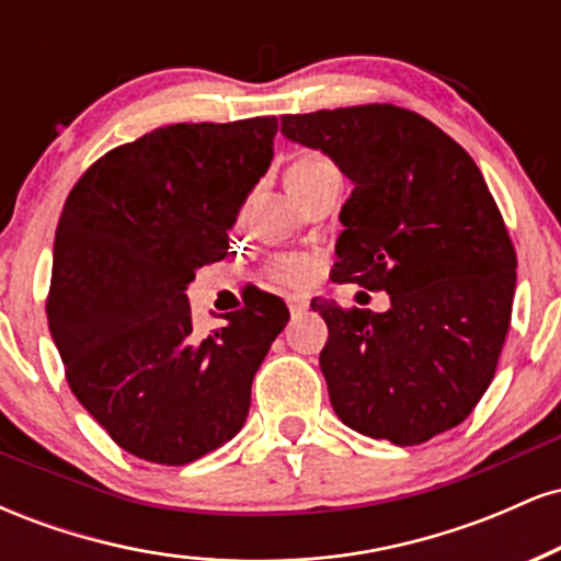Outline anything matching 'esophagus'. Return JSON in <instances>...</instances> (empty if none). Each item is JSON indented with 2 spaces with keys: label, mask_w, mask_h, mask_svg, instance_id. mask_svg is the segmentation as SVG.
I'll return each mask as SVG.
<instances>
[{
  "label": "esophagus",
  "mask_w": 561,
  "mask_h": 561,
  "mask_svg": "<svg viewBox=\"0 0 561 561\" xmlns=\"http://www.w3.org/2000/svg\"><path fill=\"white\" fill-rule=\"evenodd\" d=\"M287 306H289V313H293V319H295V317H300L302 311H306L308 300L300 298V295H293V298H287Z\"/></svg>",
  "instance_id": "esophagus-1"
}]
</instances>
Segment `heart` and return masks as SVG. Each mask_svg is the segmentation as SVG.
Instances as JSON below:
<instances>
[{"label":"heart","mask_w":561,"mask_h":561,"mask_svg":"<svg viewBox=\"0 0 561 561\" xmlns=\"http://www.w3.org/2000/svg\"><path fill=\"white\" fill-rule=\"evenodd\" d=\"M324 169H332L330 160L319 156V152H306V156H300L287 169V184L306 182V179L317 176V173ZM268 272H272L274 279L282 282V285L300 287L313 279V274H317V261L308 259V255H279V259H274Z\"/></svg>","instance_id":"obj_1"}]
</instances>
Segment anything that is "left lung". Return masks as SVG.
Segmentation results:
<instances>
[{
	"label": "left lung",
	"instance_id": "obj_1",
	"mask_svg": "<svg viewBox=\"0 0 561 561\" xmlns=\"http://www.w3.org/2000/svg\"><path fill=\"white\" fill-rule=\"evenodd\" d=\"M282 134L353 182L334 282L385 289V313L313 300L319 364L356 433L420 446L472 414L512 321L517 255L474 160L420 113L356 105L282 115Z\"/></svg>",
	"mask_w": 561,
	"mask_h": 561
}]
</instances>
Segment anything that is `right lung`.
Listing matches in <instances>:
<instances>
[{"instance_id": "obj_1", "label": "right lung", "mask_w": 561, "mask_h": 561, "mask_svg": "<svg viewBox=\"0 0 561 561\" xmlns=\"http://www.w3.org/2000/svg\"><path fill=\"white\" fill-rule=\"evenodd\" d=\"M276 118L173 124L105 152L55 231L49 332L73 396L128 454L182 467L242 430L289 311L255 293L208 337L186 285L227 255L231 224L274 158Z\"/></svg>"}]
</instances>
